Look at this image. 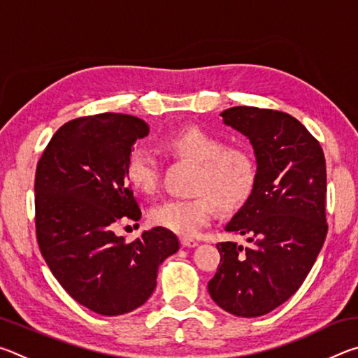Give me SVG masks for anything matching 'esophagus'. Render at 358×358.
Segmentation results:
<instances>
[{"label": "esophagus", "instance_id": "obj_1", "mask_svg": "<svg viewBox=\"0 0 358 358\" xmlns=\"http://www.w3.org/2000/svg\"><path fill=\"white\" fill-rule=\"evenodd\" d=\"M181 241V246L183 248H194V246H197V241L196 240H192V238H181L180 240Z\"/></svg>", "mask_w": 358, "mask_h": 358}]
</instances>
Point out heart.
Returning a JSON list of instances; mask_svg holds the SVG:
<instances>
[{"instance_id": "heart-1", "label": "heart", "mask_w": 358, "mask_h": 358, "mask_svg": "<svg viewBox=\"0 0 358 358\" xmlns=\"http://www.w3.org/2000/svg\"><path fill=\"white\" fill-rule=\"evenodd\" d=\"M161 147L169 153L197 164L192 199H169L153 205L148 221L181 237H192L208 224L216 213L235 211L248 202L256 187L257 167L245 148L226 147L220 136L197 126L166 136ZM124 177L132 189L153 194L159 178V166L155 155L145 148H134L126 161Z\"/></svg>"}]
</instances>
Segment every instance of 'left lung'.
<instances>
[{"mask_svg": "<svg viewBox=\"0 0 358 358\" xmlns=\"http://www.w3.org/2000/svg\"><path fill=\"white\" fill-rule=\"evenodd\" d=\"M221 117L250 138L257 181L226 226L251 245H216L221 262L208 292L224 311L257 317L299 290L322 250L329 229L325 157L311 132L289 113L240 106Z\"/></svg>", "mask_w": 358, "mask_h": 358, "instance_id": "obj_1", "label": "left lung"}]
</instances>
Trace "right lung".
Listing matches in <instances>:
<instances>
[{
    "instance_id": "right-lung-1",
    "label": "right lung",
    "mask_w": 358,
    "mask_h": 358,
    "mask_svg": "<svg viewBox=\"0 0 358 358\" xmlns=\"http://www.w3.org/2000/svg\"><path fill=\"white\" fill-rule=\"evenodd\" d=\"M143 120L99 113L63 124L36 169V237L48 268L72 299L102 316L134 311L156 287L157 268L178 251L177 235L145 230L128 241L113 234L120 220H141L124 177Z\"/></svg>"
}]
</instances>
